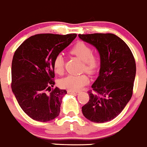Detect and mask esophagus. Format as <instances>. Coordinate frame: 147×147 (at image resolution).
Masks as SVG:
<instances>
[{"mask_svg":"<svg viewBox=\"0 0 147 147\" xmlns=\"http://www.w3.org/2000/svg\"><path fill=\"white\" fill-rule=\"evenodd\" d=\"M68 93H69V94H77V93H79V91H74V90H68Z\"/></svg>","mask_w":147,"mask_h":147,"instance_id":"34e87169","label":"esophagus"}]
</instances>
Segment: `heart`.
Segmentation results:
<instances>
[{"mask_svg": "<svg viewBox=\"0 0 147 147\" xmlns=\"http://www.w3.org/2000/svg\"><path fill=\"white\" fill-rule=\"evenodd\" d=\"M70 54L82 60L84 63L83 69L89 74H92L95 71L100 63L98 55L92 53L91 47L84 41H78L71 47ZM53 68L56 74H63L64 71V59L61 55H57L53 60ZM89 79L86 75L69 74L60 79V87L68 89V90L76 91L82 88L88 83Z\"/></svg>", "mask_w": 147, "mask_h": 147, "instance_id": "b5f03b06", "label": "heart"}]
</instances>
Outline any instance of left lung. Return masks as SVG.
<instances>
[{
  "label": "left lung",
  "mask_w": 147,
  "mask_h": 147,
  "mask_svg": "<svg viewBox=\"0 0 147 147\" xmlns=\"http://www.w3.org/2000/svg\"><path fill=\"white\" fill-rule=\"evenodd\" d=\"M96 47L100 56L99 76L89 91L90 100L82 108L91 122L103 123L117 117L131 98L136 66L125 42L112 33L79 34Z\"/></svg>",
  "instance_id": "8db88e82"
}]
</instances>
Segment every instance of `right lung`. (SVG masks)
<instances>
[{
    "label": "right lung",
    "mask_w": 147,
    "mask_h": 147,
    "mask_svg": "<svg viewBox=\"0 0 147 147\" xmlns=\"http://www.w3.org/2000/svg\"><path fill=\"white\" fill-rule=\"evenodd\" d=\"M41 33L30 36L15 51L11 63V90L24 112L38 122H48L60 114L67 91L55 87L53 60L76 37ZM50 92L47 93V91Z\"/></svg>",
    "instance_id": "right-lung-1"
}]
</instances>
